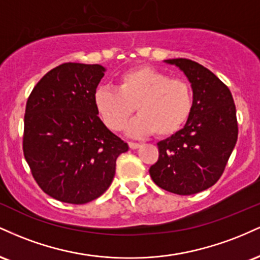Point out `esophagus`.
<instances>
[{"label": "esophagus", "instance_id": "obj_1", "mask_svg": "<svg viewBox=\"0 0 260 260\" xmlns=\"http://www.w3.org/2000/svg\"><path fill=\"white\" fill-rule=\"evenodd\" d=\"M128 145H129L131 149H138L140 147L139 143H134V142H129L128 143Z\"/></svg>", "mask_w": 260, "mask_h": 260}]
</instances>
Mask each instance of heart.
<instances>
[{"mask_svg": "<svg viewBox=\"0 0 260 260\" xmlns=\"http://www.w3.org/2000/svg\"><path fill=\"white\" fill-rule=\"evenodd\" d=\"M95 107L111 131H121L136 111L139 117L128 128L131 134L171 136L180 131L192 113L193 89L187 80L171 78L150 67H137L122 73L117 88L100 86Z\"/></svg>", "mask_w": 260, "mask_h": 260, "instance_id": "1", "label": "heart"}]
</instances>
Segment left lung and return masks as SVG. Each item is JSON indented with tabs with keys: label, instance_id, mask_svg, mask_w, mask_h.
<instances>
[{
	"label": "left lung",
	"instance_id": "obj_1",
	"mask_svg": "<svg viewBox=\"0 0 260 260\" xmlns=\"http://www.w3.org/2000/svg\"><path fill=\"white\" fill-rule=\"evenodd\" d=\"M192 84L194 105L181 131L157 143L159 160L149 174L156 186L180 196L208 189L221 177L238 137L231 91L192 59L172 58Z\"/></svg>",
	"mask_w": 260,
	"mask_h": 260
}]
</instances>
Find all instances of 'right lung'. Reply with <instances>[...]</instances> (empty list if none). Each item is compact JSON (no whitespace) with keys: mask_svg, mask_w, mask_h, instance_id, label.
Segmentation results:
<instances>
[{"mask_svg":"<svg viewBox=\"0 0 260 260\" xmlns=\"http://www.w3.org/2000/svg\"><path fill=\"white\" fill-rule=\"evenodd\" d=\"M105 68L59 64L39 80L24 115L23 153L39 187L70 204L99 198L128 144L98 115L94 96Z\"/></svg>","mask_w":260,"mask_h":260,"instance_id":"obj_1","label":"right lung"}]
</instances>
